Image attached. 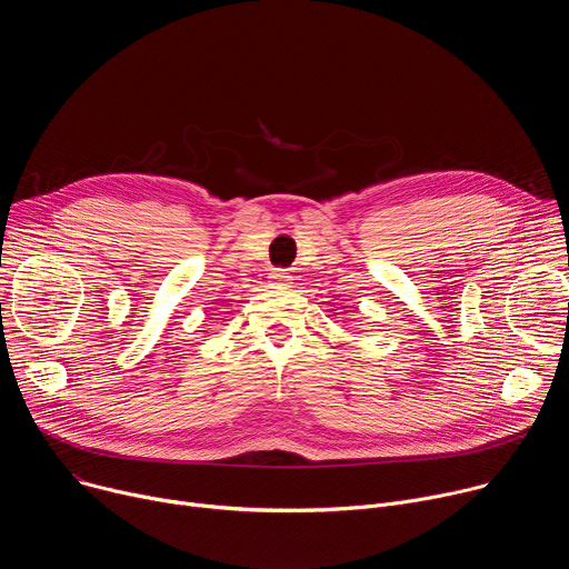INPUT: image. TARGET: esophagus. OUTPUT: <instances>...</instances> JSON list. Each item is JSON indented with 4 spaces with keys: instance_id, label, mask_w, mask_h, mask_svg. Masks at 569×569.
Masks as SVG:
<instances>
[{
    "instance_id": "1",
    "label": "esophagus",
    "mask_w": 569,
    "mask_h": 569,
    "mask_svg": "<svg viewBox=\"0 0 569 569\" xmlns=\"http://www.w3.org/2000/svg\"><path fill=\"white\" fill-rule=\"evenodd\" d=\"M270 286L272 288H279V290H283V288H290V283H292V277H290V272H286V270H274V272H270Z\"/></svg>"
}]
</instances>
